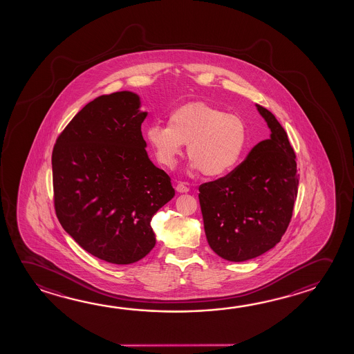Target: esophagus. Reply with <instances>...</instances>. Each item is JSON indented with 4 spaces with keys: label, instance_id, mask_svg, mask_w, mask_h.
<instances>
[{
    "label": "esophagus",
    "instance_id": "34e87169",
    "mask_svg": "<svg viewBox=\"0 0 354 354\" xmlns=\"http://www.w3.org/2000/svg\"><path fill=\"white\" fill-rule=\"evenodd\" d=\"M176 191L178 192V193H187V192L189 191V187L183 183V182H178L177 185H176Z\"/></svg>",
    "mask_w": 354,
    "mask_h": 354
}]
</instances>
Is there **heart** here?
<instances>
[{
    "label": "heart",
    "instance_id": "heart-1",
    "mask_svg": "<svg viewBox=\"0 0 354 354\" xmlns=\"http://www.w3.org/2000/svg\"><path fill=\"white\" fill-rule=\"evenodd\" d=\"M145 138L158 162L174 167L187 145L192 169L221 177L240 162L247 145V127L236 114L204 102H191L169 114L167 125L152 124Z\"/></svg>",
    "mask_w": 354,
    "mask_h": 354
}]
</instances>
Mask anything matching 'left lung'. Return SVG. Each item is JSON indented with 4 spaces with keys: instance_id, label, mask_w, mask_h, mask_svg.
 <instances>
[{
    "instance_id": "left-lung-1",
    "label": "left lung",
    "mask_w": 354,
    "mask_h": 354,
    "mask_svg": "<svg viewBox=\"0 0 354 354\" xmlns=\"http://www.w3.org/2000/svg\"><path fill=\"white\" fill-rule=\"evenodd\" d=\"M270 139L253 147L230 174L199 185L209 246L221 259H254L281 241L292 220L299 174L295 152L274 115L256 104Z\"/></svg>"
}]
</instances>
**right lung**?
<instances>
[{"instance_id":"right-lung-1","label":"right lung","mask_w":354,"mask_h":354,"mask_svg":"<svg viewBox=\"0 0 354 354\" xmlns=\"http://www.w3.org/2000/svg\"><path fill=\"white\" fill-rule=\"evenodd\" d=\"M139 97L104 95L80 111L53 149L54 208L84 251L114 264L144 259L156 240L152 216L169 202V174L150 161Z\"/></svg>"}]
</instances>
